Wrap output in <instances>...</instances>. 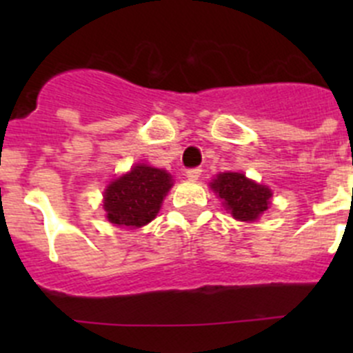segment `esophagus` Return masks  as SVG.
I'll return each mask as SVG.
<instances>
[{
    "label": "esophagus",
    "mask_w": 353,
    "mask_h": 353,
    "mask_svg": "<svg viewBox=\"0 0 353 353\" xmlns=\"http://www.w3.org/2000/svg\"><path fill=\"white\" fill-rule=\"evenodd\" d=\"M199 176H201V169L199 167H193V169L186 170V177L190 181H198Z\"/></svg>",
    "instance_id": "obj_1"
}]
</instances>
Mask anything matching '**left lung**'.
I'll return each mask as SVG.
<instances>
[{"label": "left lung", "instance_id": "left-lung-1", "mask_svg": "<svg viewBox=\"0 0 353 353\" xmlns=\"http://www.w3.org/2000/svg\"><path fill=\"white\" fill-rule=\"evenodd\" d=\"M213 191L223 199L234 219L251 222L256 220L270 205L272 191L256 184L241 172H223L212 183Z\"/></svg>", "mask_w": 353, "mask_h": 353}]
</instances>
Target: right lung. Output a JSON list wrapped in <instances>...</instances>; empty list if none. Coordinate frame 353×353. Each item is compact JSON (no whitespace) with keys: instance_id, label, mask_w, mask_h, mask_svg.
<instances>
[{"instance_id":"add662e5","label":"right lung","mask_w":353,"mask_h":353,"mask_svg":"<svg viewBox=\"0 0 353 353\" xmlns=\"http://www.w3.org/2000/svg\"><path fill=\"white\" fill-rule=\"evenodd\" d=\"M172 179L162 169L134 165L131 172L109 184L104 194V210L116 225L141 227L159 213L162 199Z\"/></svg>"}]
</instances>
